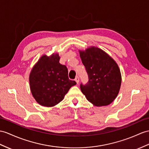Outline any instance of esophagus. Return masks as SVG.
<instances>
[{
    "instance_id": "esophagus-1",
    "label": "esophagus",
    "mask_w": 149,
    "mask_h": 149,
    "mask_svg": "<svg viewBox=\"0 0 149 149\" xmlns=\"http://www.w3.org/2000/svg\"><path fill=\"white\" fill-rule=\"evenodd\" d=\"M74 80H75V81H76V82H77V84H78V83H79V77H76V78H75Z\"/></svg>"
}]
</instances>
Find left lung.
Instances as JSON below:
<instances>
[{"label":"left lung","mask_w":149,"mask_h":149,"mask_svg":"<svg viewBox=\"0 0 149 149\" xmlns=\"http://www.w3.org/2000/svg\"><path fill=\"white\" fill-rule=\"evenodd\" d=\"M79 52L89 79L85 85H80L82 93L94 106H108L120 90L121 74L118 64L108 54L96 47L79 50Z\"/></svg>","instance_id":"left-lung-1"}]
</instances>
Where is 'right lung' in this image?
I'll return each instance as SVG.
<instances>
[{
	"label": "right lung",
	"mask_w": 149,
	"mask_h": 149,
	"mask_svg": "<svg viewBox=\"0 0 149 149\" xmlns=\"http://www.w3.org/2000/svg\"><path fill=\"white\" fill-rule=\"evenodd\" d=\"M59 60L58 53L43 55L30 72L29 81L32 95L42 106H55L77 84L69 79L68 68L61 64Z\"/></svg>",
	"instance_id": "1"
}]
</instances>
